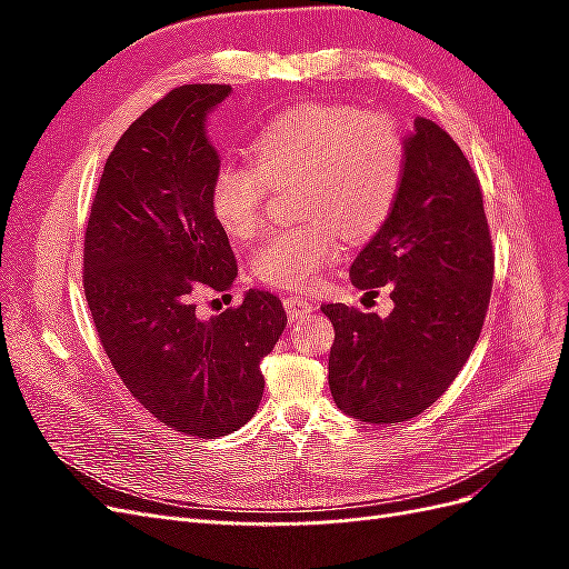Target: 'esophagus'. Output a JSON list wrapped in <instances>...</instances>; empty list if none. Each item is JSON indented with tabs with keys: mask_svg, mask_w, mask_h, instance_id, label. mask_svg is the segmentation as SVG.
Segmentation results:
<instances>
[{
	"mask_svg": "<svg viewBox=\"0 0 569 569\" xmlns=\"http://www.w3.org/2000/svg\"><path fill=\"white\" fill-rule=\"evenodd\" d=\"M284 311H287L289 320H297V318H301V316L313 313V311H316V303H313L311 299H306V297L289 295V297L284 299Z\"/></svg>",
	"mask_w": 569,
	"mask_h": 569,
	"instance_id": "esophagus-1",
	"label": "esophagus"
}]
</instances>
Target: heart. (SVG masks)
<instances>
[{
	"instance_id": "obj_1",
	"label": "heart",
	"mask_w": 569,
	"mask_h": 569,
	"mask_svg": "<svg viewBox=\"0 0 569 569\" xmlns=\"http://www.w3.org/2000/svg\"><path fill=\"white\" fill-rule=\"evenodd\" d=\"M250 163H222L211 209L230 237L263 226L270 184H291L295 216L306 218L263 239L251 270L274 289H308L341 256V234L363 242L389 220L406 176V137L389 116L347 104H299L258 128Z\"/></svg>"
}]
</instances>
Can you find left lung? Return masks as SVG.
I'll return each instance as SVG.
<instances>
[{
  "instance_id": "obj_1",
  "label": "left lung",
  "mask_w": 569,
  "mask_h": 569,
  "mask_svg": "<svg viewBox=\"0 0 569 569\" xmlns=\"http://www.w3.org/2000/svg\"><path fill=\"white\" fill-rule=\"evenodd\" d=\"M401 194L356 256L351 282L391 287L387 318L325 303L335 325L330 389L360 422H403L451 387L479 339L493 284V247L479 178L451 134L416 118Z\"/></svg>"
}]
</instances>
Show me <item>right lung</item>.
<instances>
[{"label":"right lung","mask_w":569,"mask_h":569,"mask_svg":"<svg viewBox=\"0 0 569 569\" xmlns=\"http://www.w3.org/2000/svg\"><path fill=\"white\" fill-rule=\"evenodd\" d=\"M230 92L182 84L137 118L109 153L84 230V299L120 382L153 418L199 439L253 418L261 360L287 325L263 289L218 316L197 311L199 295L237 278L211 209L220 159L206 137V116Z\"/></svg>","instance_id":"1"}]
</instances>
